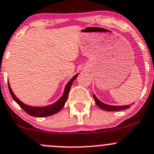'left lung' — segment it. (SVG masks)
Listing matches in <instances>:
<instances>
[{
    "mask_svg": "<svg viewBox=\"0 0 154 154\" xmlns=\"http://www.w3.org/2000/svg\"><path fill=\"white\" fill-rule=\"evenodd\" d=\"M93 98H94L95 103H96L97 106L100 109H103V110L108 111H121L124 110V109H127L130 107V105L127 106H111L108 105V104L103 103V102L100 101L97 98V97L93 94Z\"/></svg>",
    "mask_w": 154,
    "mask_h": 154,
    "instance_id": "obj_1",
    "label": "left lung"
}]
</instances>
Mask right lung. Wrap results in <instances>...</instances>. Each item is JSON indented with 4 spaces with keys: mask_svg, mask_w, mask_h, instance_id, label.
I'll return each instance as SVG.
<instances>
[{
    "mask_svg": "<svg viewBox=\"0 0 154 154\" xmlns=\"http://www.w3.org/2000/svg\"><path fill=\"white\" fill-rule=\"evenodd\" d=\"M77 75H78V74H77L75 76H74V77L70 79L69 82L67 83L66 87H65L62 96H61L57 101L55 102L54 103L46 106H30L26 105V104L22 103V102L21 101V100H19V98L16 96L14 93H13L11 88L10 87L9 83L8 82V90H9L11 95L12 96L13 99L20 106V107L22 108L23 110L26 111L28 114H29L30 116H35V117H45V116H51L53 115V114H56V113L59 112V111L64 106L65 103H66L67 99V97H68L69 92V90L70 88H71L73 81L77 78Z\"/></svg>",
    "mask_w": 154,
    "mask_h": 154,
    "instance_id": "1",
    "label": "right lung"
}]
</instances>
